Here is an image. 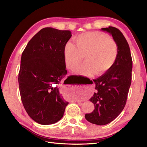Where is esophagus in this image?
<instances>
[{
	"mask_svg": "<svg viewBox=\"0 0 147 147\" xmlns=\"http://www.w3.org/2000/svg\"><path fill=\"white\" fill-rule=\"evenodd\" d=\"M77 102H79V101H78V100H77Z\"/></svg>",
	"mask_w": 147,
	"mask_h": 147,
	"instance_id": "esophagus-1",
	"label": "esophagus"
}]
</instances>
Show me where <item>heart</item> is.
Masks as SVG:
<instances>
[{
  "label": "heart",
  "instance_id": "obj_1",
  "mask_svg": "<svg viewBox=\"0 0 147 147\" xmlns=\"http://www.w3.org/2000/svg\"><path fill=\"white\" fill-rule=\"evenodd\" d=\"M75 46L70 42L65 45L64 56L67 67L75 70L84 58L86 62L78 67L84 76H91L96 72L101 74L109 70L117 60V43L105 34L92 32L80 34L75 38Z\"/></svg>",
  "mask_w": 147,
  "mask_h": 147
}]
</instances>
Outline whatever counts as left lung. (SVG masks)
<instances>
[{
    "label": "left lung",
    "instance_id": "left-lung-1",
    "mask_svg": "<svg viewBox=\"0 0 147 147\" xmlns=\"http://www.w3.org/2000/svg\"><path fill=\"white\" fill-rule=\"evenodd\" d=\"M112 35L118 48L116 61L100 77L93 80L96 92L90 100L95 109L85 115L87 121L97 125H105L116 118L126 105L132 79V60L130 48L118 29L109 26L102 28Z\"/></svg>",
    "mask_w": 147,
    "mask_h": 147
}]
</instances>
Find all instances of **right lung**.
<instances>
[{"mask_svg": "<svg viewBox=\"0 0 147 147\" xmlns=\"http://www.w3.org/2000/svg\"><path fill=\"white\" fill-rule=\"evenodd\" d=\"M71 36L70 30L43 28L22 53L18 75L21 98L29 116L38 124L59 121L69 104L58 86L67 73L64 50Z\"/></svg>", "mask_w": 147, "mask_h": 147, "instance_id": "right-lung-1", "label": "right lung"}]
</instances>
